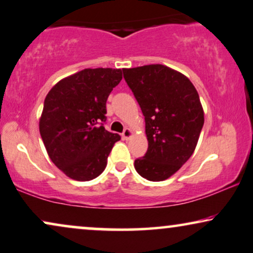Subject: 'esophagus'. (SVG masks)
Wrapping results in <instances>:
<instances>
[{"label": "esophagus", "instance_id": "1", "mask_svg": "<svg viewBox=\"0 0 253 253\" xmlns=\"http://www.w3.org/2000/svg\"><path fill=\"white\" fill-rule=\"evenodd\" d=\"M132 130H130L129 128H125L123 134H121V136H123L124 140H128L130 136H132Z\"/></svg>", "mask_w": 253, "mask_h": 253}]
</instances>
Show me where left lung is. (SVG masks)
<instances>
[{"label":"left lung","mask_w":253,"mask_h":253,"mask_svg":"<svg viewBox=\"0 0 253 253\" xmlns=\"http://www.w3.org/2000/svg\"><path fill=\"white\" fill-rule=\"evenodd\" d=\"M146 121L148 150L134 162L141 177L162 181L192 156L204 126L197 89L186 76L163 65L123 69Z\"/></svg>","instance_id":"1"}]
</instances>
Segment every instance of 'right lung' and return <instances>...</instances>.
<instances>
[{
	"mask_svg": "<svg viewBox=\"0 0 253 253\" xmlns=\"http://www.w3.org/2000/svg\"><path fill=\"white\" fill-rule=\"evenodd\" d=\"M121 79V69L87 68L59 81L47 93L40 135L53 163L74 180L98 177L120 140L104 123L107 97Z\"/></svg>",
	"mask_w": 253,
	"mask_h": 253,
	"instance_id": "right-lung-1",
	"label": "right lung"
}]
</instances>
